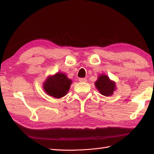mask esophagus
<instances>
[{"instance_id":"esophagus-1","label":"esophagus","mask_w":154,"mask_h":154,"mask_svg":"<svg viewBox=\"0 0 154 154\" xmlns=\"http://www.w3.org/2000/svg\"><path fill=\"white\" fill-rule=\"evenodd\" d=\"M87 79H85V78H79V81H80V82H87Z\"/></svg>"}]
</instances>
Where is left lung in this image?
Instances as JSON below:
<instances>
[{"label": "left lung", "mask_w": 154, "mask_h": 154, "mask_svg": "<svg viewBox=\"0 0 154 154\" xmlns=\"http://www.w3.org/2000/svg\"><path fill=\"white\" fill-rule=\"evenodd\" d=\"M94 85L99 93L105 97L112 96L114 91L116 89L115 82L110 80L109 76L105 74L99 75L94 83Z\"/></svg>", "instance_id": "left-lung-1"}]
</instances>
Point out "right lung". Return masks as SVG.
<instances>
[{
	"mask_svg": "<svg viewBox=\"0 0 154 154\" xmlns=\"http://www.w3.org/2000/svg\"><path fill=\"white\" fill-rule=\"evenodd\" d=\"M72 83L65 73L57 72L53 75H49L43 83V89L48 95L55 99H60L67 94Z\"/></svg>",
	"mask_w": 154,
	"mask_h": 154,
	"instance_id": "1",
	"label": "right lung"
}]
</instances>
